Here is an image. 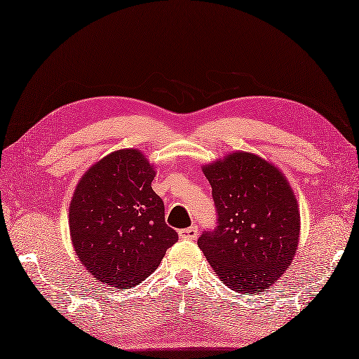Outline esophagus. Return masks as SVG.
<instances>
[{
  "instance_id": "34e87169",
  "label": "esophagus",
  "mask_w": 359,
  "mask_h": 359,
  "mask_svg": "<svg viewBox=\"0 0 359 359\" xmlns=\"http://www.w3.org/2000/svg\"><path fill=\"white\" fill-rule=\"evenodd\" d=\"M179 233H180V238H183V240H197L198 229H197V226H191V227H187V229H182Z\"/></svg>"
}]
</instances>
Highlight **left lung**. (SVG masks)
<instances>
[{
  "label": "left lung",
  "instance_id": "8db88e82",
  "mask_svg": "<svg viewBox=\"0 0 359 359\" xmlns=\"http://www.w3.org/2000/svg\"><path fill=\"white\" fill-rule=\"evenodd\" d=\"M217 227L198 238L200 250L229 288L262 292L297 252L300 212L283 174L259 156L235 151L205 165Z\"/></svg>",
  "mask_w": 359,
  "mask_h": 359
}]
</instances>
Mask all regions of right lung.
Segmentation results:
<instances>
[{
    "label": "right lung",
    "mask_w": 359,
    "mask_h": 359,
    "mask_svg": "<svg viewBox=\"0 0 359 359\" xmlns=\"http://www.w3.org/2000/svg\"><path fill=\"white\" fill-rule=\"evenodd\" d=\"M154 168L135 149L107 154L83 174L69 205L74 250L92 278L133 288L159 267L177 232L151 188Z\"/></svg>",
    "instance_id": "1"
}]
</instances>
